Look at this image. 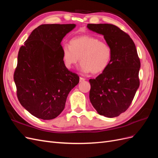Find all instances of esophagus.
<instances>
[{
    "instance_id": "obj_1",
    "label": "esophagus",
    "mask_w": 158,
    "mask_h": 158,
    "mask_svg": "<svg viewBox=\"0 0 158 158\" xmlns=\"http://www.w3.org/2000/svg\"><path fill=\"white\" fill-rule=\"evenodd\" d=\"M84 80H85V78H84L83 77H80V82H82Z\"/></svg>"
}]
</instances>
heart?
Listing matches in <instances>:
<instances>
[{"instance_id": "obj_1", "label": "heart", "mask_w": 158, "mask_h": 158, "mask_svg": "<svg viewBox=\"0 0 158 158\" xmlns=\"http://www.w3.org/2000/svg\"><path fill=\"white\" fill-rule=\"evenodd\" d=\"M112 56L109 45L98 38L85 35L76 37L70 41V45L63 48V59L68 69H72L80 60L82 73H101L108 66Z\"/></svg>"}]
</instances>
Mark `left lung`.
Here are the masks:
<instances>
[{"label": "left lung", "mask_w": 158, "mask_h": 158, "mask_svg": "<svg viewBox=\"0 0 158 158\" xmlns=\"http://www.w3.org/2000/svg\"><path fill=\"white\" fill-rule=\"evenodd\" d=\"M87 27L103 35L112 50L106 69L89 80L90 102L101 115L115 117L128 109L139 87L140 59L131 37L117 26L88 23Z\"/></svg>", "instance_id": "1"}]
</instances>
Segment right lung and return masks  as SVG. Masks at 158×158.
Masks as SVG:
<instances>
[{
    "label": "right lung",
    "mask_w": 158,
    "mask_h": 158,
    "mask_svg": "<svg viewBox=\"0 0 158 158\" xmlns=\"http://www.w3.org/2000/svg\"><path fill=\"white\" fill-rule=\"evenodd\" d=\"M76 25L42 24L33 30L18 52L14 73L20 104L32 115L44 120L59 116L68 94L79 76L66 67L63 37Z\"/></svg>",
    "instance_id": "obj_1"
}]
</instances>
